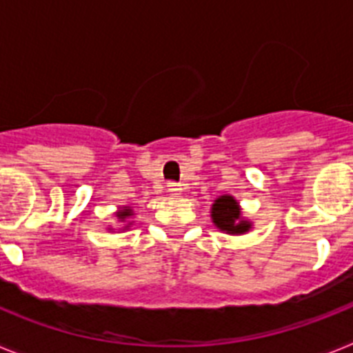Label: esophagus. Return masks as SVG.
I'll use <instances>...</instances> for the list:
<instances>
[{
  "instance_id": "obj_1",
  "label": "esophagus",
  "mask_w": 353,
  "mask_h": 353,
  "mask_svg": "<svg viewBox=\"0 0 353 353\" xmlns=\"http://www.w3.org/2000/svg\"><path fill=\"white\" fill-rule=\"evenodd\" d=\"M168 191H170L171 194H180V192H182V187L176 182H168Z\"/></svg>"
}]
</instances>
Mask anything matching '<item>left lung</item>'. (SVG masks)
<instances>
[{
	"label": "left lung",
	"mask_w": 353,
	"mask_h": 353,
	"mask_svg": "<svg viewBox=\"0 0 353 353\" xmlns=\"http://www.w3.org/2000/svg\"><path fill=\"white\" fill-rule=\"evenodd\" d=\"M212 223L219 228L221 232H226L230 235H242L249 232L252 224L242 217L236 199L230 194L219 196L212 205Z\"/></svg>",
	"instance_id": "obj_1"
}]
</instances>
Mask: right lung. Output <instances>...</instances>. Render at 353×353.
Masks as SVG:
<instances>
[{
	"label": "right lung",
	"instance_id": "right-lung-1",
	"mask_svg": "<svg viewBox=\"0 0 353 353\" xmlns=\"http://www.w3.org/2000/svg\"><path fill=\"white\" fill-rule=\"evenodd\" d=\"M130 215H132V210H130V207H123L121 210L117 212V217L121 221V223H123L125 219H129ZM125 228H129V226H125Z\"/></svg>",
	"mask_w": 353,
	"mask_h": 353
}]
</instances>
